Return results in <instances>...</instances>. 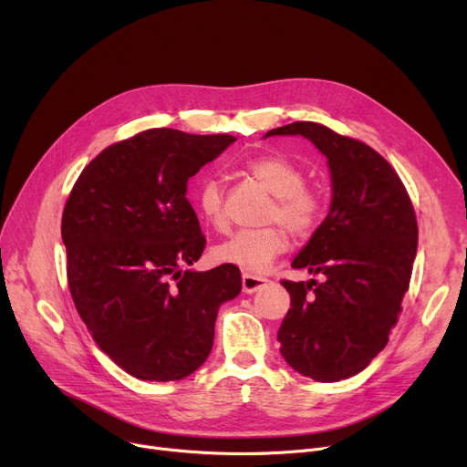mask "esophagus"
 I'll use <instances>...</instances> for the list:
<instances>
[{
	"label": "esophagus",
	"instance_id": "34e87169",
	"mask_svg": "<svg viewBox=\"0 0 467 467\" xmlns=\"http://www.w3.org/2000/svg\"><path fill=\"white\" fill-rule=\"evenodd\" d=\"M266 278H263V276H252V275H244L242 276V289H244V293H255V291H259L263 285H266Z\"/></svg>",
	"mask_w": 467,
	"mask_h": 467
}]
</instances>
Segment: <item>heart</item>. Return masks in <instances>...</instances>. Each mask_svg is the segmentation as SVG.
<instances>
[{
  "instance_id": "1",
  "label": "heart",
  "mask_w": 467,
  "mask_h": 467,
  "mask_svg": "<svg viewBox=\"0 0 467 467\" xmlns=\"http://www.w3.org/2000/svg\"><path fill=\"white\" fill-rule=\"evenodd\" d=\"M250 176L275 196V208L268 219L278 221L293 234H308L320 223L324 202L322 196L305 185L303 170L284 157L263 155L246 164ZM196 210L206 223L225 225L223 187L213 178L199 183L194 192ZM287 250V238L276 227L259 231H236L213 250L219 263L238 266L248 275L265 273L271 263Z\"/></svg>"
}]
</instances>
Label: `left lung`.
<instances>
[{"label": "left lung", "mask_w": 467, "mask_h": 467, "mask_svg": "<svg viewBox=\"0 0 467 467\" xmlns=\"http://www.w3.org/2000/svg\"><path fill=\"white\" fill-rule=\"evenodd\" d=\"M268 136H303L327 159L331 206L293 268L324 282H287L291 308L280 352L297 373L338 382L363 371L388 345L419 246L414 208L400 176L373 147L317 122L297 120Z\"/></svg>", "instance_id": "8db88e82"}]
</instances>
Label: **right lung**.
<instances>
[{
  "label": "right lung",
  "mask_w": 467,
  "mask_h": 467,
  "mask_svg": "<svg viewBox=\"0 0 467 467\" xmlns=\"http://www.w3.org/2000/svg\"><path fill=\"white\" fill-rule=\"evenodd\" d=\"M236 141L229 134L151 129L90 161L62 215L67 284L81 320L119 367L140 380H182L206 361L219 306L240 271H183L206 238L187 182Z\"/></svg>",
  "instance_id": "right-lung-1"
}]
</instances>
